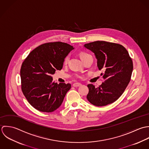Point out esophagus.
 I'll return each instance as SVG.
<instances>
[{
	"label": "esophagus",
	"instance_id": "34e87169",
	"mask_svg": "<svg viewBox=\"0 0 149 149\" xmlns=\"http://www.w3.org/2000/svg\"><path fill=\"white\" fill-rule=\"evenodd\" d=\"M82 85L81 84H79V83H75V84H73V86L74 87H79V86H81Z\"/></svg>",
	"mask_w": 149,
	"mask_h": 149
}]
</instances>
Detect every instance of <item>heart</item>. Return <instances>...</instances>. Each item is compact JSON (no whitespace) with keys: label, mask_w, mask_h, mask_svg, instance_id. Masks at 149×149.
Masks as SVG:
<instances>
[{"label":"heart","mask_w":149,"mask_h":149,"mask_svg":"<svg viewBox=\"0 0 149 149\" xmlns=\"http://www.w3.org/2000/svg\"><path fill=\"white\" fill-rule=\"evenodd\" d=\"M88 55H89L88 54L86 53V52H81L80 54H79V56H80V58L81 59H84L85 58H86V56H88ZM68 56H66L64 59V63H67L68 61Z\"/></svg>","instance_id":"1"}]
</instances>
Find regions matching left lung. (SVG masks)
Instances as JSON below:
<instances>
[{
	"mask_svg": "<svg viewBox=\"0 0 149 149\" xmlns=\"http://www.w3.org/2000/svg\"><path fill=\"white\" fill-rule=\"evenodd\" d=\"M97 59V67L104 82L98 88L89 84L87 99L97 107H103L116 101L128 86L133 70V63L127 49L119 44L97 41L85 44Z\"/></svg>",
	"mask_w": 149,
	"mask_h": 149,
	"instance_id": "left-lung-1",
	"label": "left lung"
}]
</instances>
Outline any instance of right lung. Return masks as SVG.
<instances>
[{
  "instance_id": "right-lung-1",
  "label": "right lung",
  "mask_w": 149,
  "mask_h": 149,
  "mask_svg": "<svg viewBox=\"0 0 149 149\" xmlns=\"http://www.w3.org/2000/svg\"><path fill=\"white\" fill-rule=\"evenodd\" d=\"M74 48L68 44H43L24 61L21 71V89L30 105L43 112H52L61 105L71 84L52 82L51 75L61 70L65 58Z\"/></svg>"
}]
</instances>
